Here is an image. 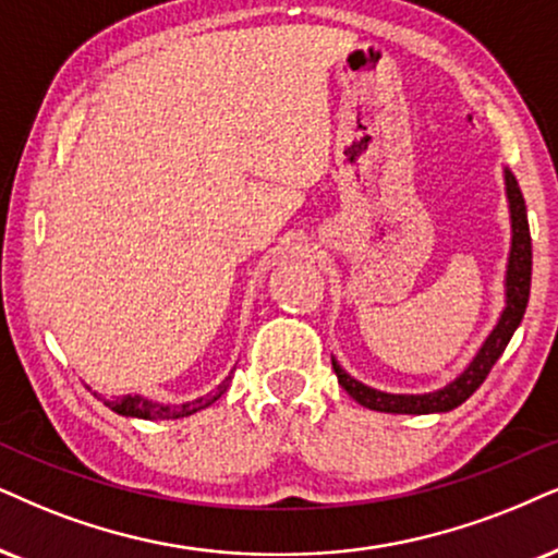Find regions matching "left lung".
I'll return each mask as SVG.
<instances>
[{
  "instance_id": "1",
  "label": "left lung",
  "mask_w": 558,
  "mask_h": 558,
  "mask_svg": "<svg viewBox=\"0 0 558 558\" xmlns=\"http://www.w3.org/2000/svg\"><path fill=\"white\" fill-rule=\"evenodd\" d=\"M507 182V197H510V216H512V250H510V265H507V306L502 312V319L486 337L484 348L478 350L474 363L458 376L453 384L435 393H422V397H407V393H384L376 389H368L361 380L350 378L340 365L331 361V368L337 373V380L344 391L350 393L357 404L373 412H391V414H429V412H450V409L461 407L484 378L489 376L492 365L499 361L507 342L520 327L525 316L527 295H531V267H533V252H531V231H527V216H525V201L520 193L518 180L510 169H505Z\"/></svg>"
}]
</instances>
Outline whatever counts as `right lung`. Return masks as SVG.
I'll use <instances>...</instances> for the list:
<instances>
[{
	"mask_svg": "<svg viewBox=\"0 0 558 558\" xmlns=\"http://www.w3.org/2000/svg\"><path fill=\"white\" fill-rule=\"evenodd\" d=\"M229 386V378L223 380L221 386H218V391L214 397H203V399H195L190 401V404H182V407H165V404H157V401H149L144 397H118L112 401H105L112 412L123 414V417H141V420H180V417H187V414L197 412V409H206L208 404H214V401L221 397L223 391H227Z\"/></svg>",
	"mask_w": 558,
	"mask_h": 558,
	"instance_id": "1",
	"label": "right lung"
}]
</instances>
